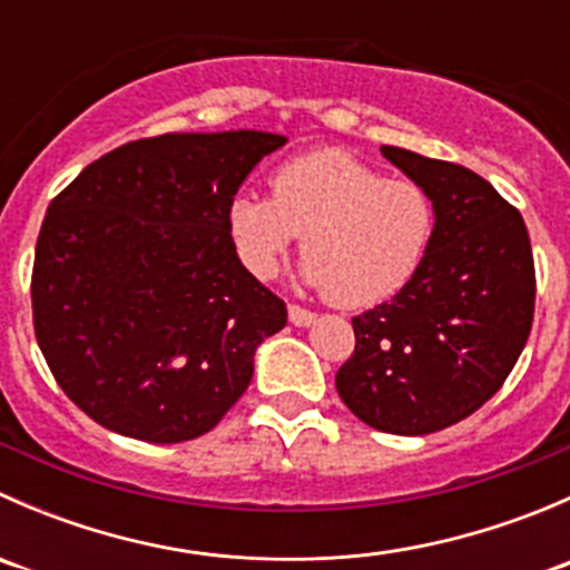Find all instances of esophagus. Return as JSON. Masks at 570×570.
Returning <instances> with one entry per match:
<instances>
[{
    "label": "esophagus",
    "mask_w": 570,
    "mask_h": 570,
    "mask_svg": "<svg viewBox=\"0 0 570 570\" xmlns=\"http://www.w3.org/2000/svg\"><path fill=\"white\" fill-rule=\"evenodd\" d=\"M314 320H317V314L308 312V308L297 306V303H292V306H289V322H292V325L306 327V325H312Z\"/></svg>",
    "instance_id": "obj_1"
}]
</instances>
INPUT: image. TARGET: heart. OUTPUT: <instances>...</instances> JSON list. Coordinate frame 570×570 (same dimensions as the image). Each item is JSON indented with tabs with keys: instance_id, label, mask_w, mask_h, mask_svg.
Masks as SVG:
<instances>
[{
	"instance_id": "1",
	"label": "heart",
	"mask_w": 570,
	"mask_h": 570,
	"mask_svg": "<svg viewBox=\"0 0 570 570\" xmlns=\"http://www.w3.org/2000/svg\"><path fill=\"white\" fill-rule=\"evenodd\" d=\"M269 194L239 195L228 206L234 248L258 278H269L306 234V284L336 306L366 308L405 289L428 256L435 228L428 189L347 151L286 159L269 176Z\"/></svg>"
}]
</instances>
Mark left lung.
Here are the masks:
<instances>
[{
  "label": "left lung",
  "instance_id": "8db88e82",
  "mask_svg": "<svg viewBox=\"0 0 570 570\" xmlns=\"http://www.w3.org/2000/svg\"><path fill=\"white\" fill-rule=\"evenodd\" d=\"M381 151L428 189L435 228L411 284L353 317L336 392L370 428L428 435L471 416L513 372L534 317L532 245L521 212L474 170Z\"/></svg>",
  "mask_w": 570,
  "mask_h": 570
}]
</instances>
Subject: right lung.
Segmentation results:
<instances>
[{"label": "right lung", "instance_id": "right-lung-1", "mask_svg": "<svg viewBox=\"0 0 570 570\" xmlns=\"http://www.w3.org/2000/svg\"><path fill=\"white\" fill-rule=\"evenodd\" d=\"M284 142L250 129L131 140L49 204L32 325L57 386L101 428L178 444L248 389L286 303L239 262L228 206Z\"/></svg>", "mask_w": 570, "mask_h": 570}]
</instances>
